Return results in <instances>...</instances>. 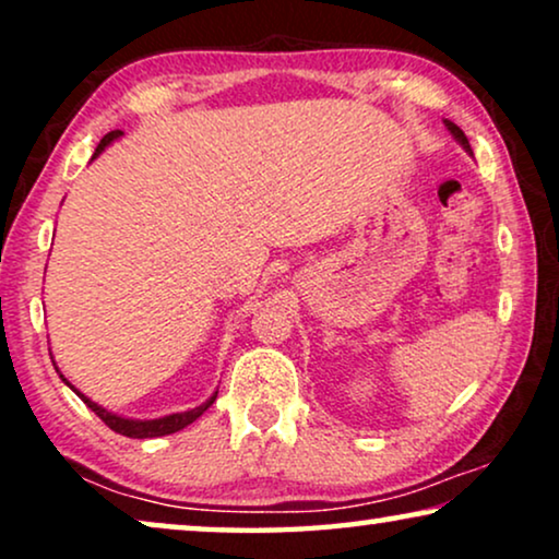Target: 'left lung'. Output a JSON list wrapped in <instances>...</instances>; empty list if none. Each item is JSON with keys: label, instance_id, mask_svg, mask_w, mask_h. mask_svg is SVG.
<instances>
[{"label": "left lung", "instance_id": "left-lung-1", "mask_svg": "<svg viewBox=\"0 0 559 559\" xmlns=\"http://www.w3.org/2000/svg\"><path fill=\"white\" fill-rule=\"evenodd\" d=\"M445 127L450 129V134L455 136V142H461V147L468 152V155H473V150H471V144H468V136L463 134V129L457 127V124H453V121H448V119H445Z\"/></svg>", "mask_w": 559, "mask_h": 559}]
</instances>
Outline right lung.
<instances>
[{
  "instance_id": "1",
  "label": "right lung",
  "mask_w": 559,
  "mask_h": 559,
  "mask_svg": "<svg viewBox=\"0 0 559 559\" xmlns=\"http://www.w3.org/2000/svg\"><path fill=\"white\" fill-rule=\"evenodd\" d=\"M124 134V132H109L104 136L102 142H98V147H96V152H94V159L102 155V152L109 147V144L114 142V140H119V136ZM60 379H63V373H60ZM68 386L73 389L75 394L81 396L83 400V404H86V407L91 409V412H96L98 417H102V423L106 425V427H111L114 432H119V435H127V438H136V440H144V438H163V435H173V432H178V430H182V427H188L190 423H195L198 417L203 415L205 409L211 407L213 402H216V396H218V392H213V396L211 400H205L201 407H195V409H188V412H175V415H165V417H157V419H129V417H121V415H114V412H109V409H104L102 404H96V402H91L86 394H81L79 389H75L71 381L68 379H63Z\"/></svg>"
}]
</instances>
